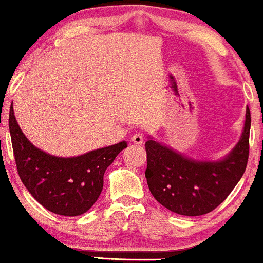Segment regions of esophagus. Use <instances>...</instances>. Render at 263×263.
Masks as SVG:
<instances>
[{
    "label": "esophagus",
    "instance_id": "1",
    "mask_svg": "<svg viewBox=\"0 0 263 263\" xmlns=\"http://www.w3.org/2000/svg\"><path fill=\"white\" fill-rule=\"evenodd\" d=\"M132 142L135 144H142L143 143V135L141 132H136V134L132 136Z\"/></svg>",
    "mask_w": 263,
    "mask_h": 263
}]
</instances>
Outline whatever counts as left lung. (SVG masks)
Masks as SVG:
<instances>
[{
	"mask_svg": "<svg viewBox=\"0 0 263 263\" xmlns=\"http://www.w3.org/2000/svg\"><path fill=\"white\" fill-rule=\"evenodd\" d=\"M251 114L246 110L242 136L230 155L220 162H197L148 140L146 178L158 203L173 213L199 216L218 208L245 173L250 151Z\"/></svg>",
	"mask_w": 263,
	"mask_h": 263,
	"instance_id": "left-lung-1",
	"label": "left lung"
}]
</instances>
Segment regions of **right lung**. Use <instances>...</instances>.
<instances>
[{
	"mask_svg": "<svg viewBox=\"0 0 263 263\" xmlns=\"http://www.w3.org/2000/svg\"><path fill=\"white\" fill-rule=\"evenodd\" d=\"M8 125L18 176L39 204L58 215L77 216L89 210L101 194L105 171L127 147L123 141L79 157L60 158L27 140L12 106Z\"/></svg>",
	"mask_w": 263,
	"mask_h": 263,
	"instance_id": "add662e5",
	"label": "right lung"
}]
</instances>
